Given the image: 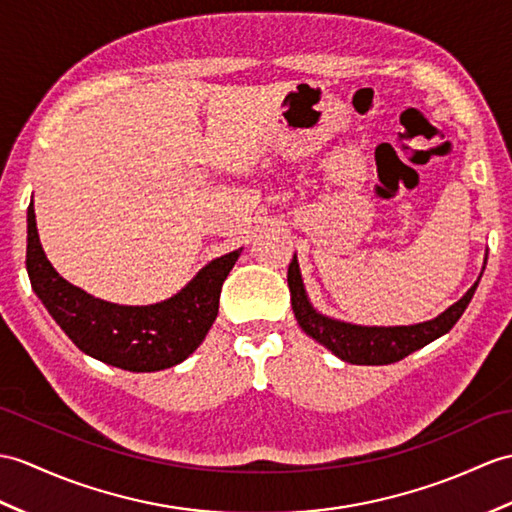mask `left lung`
Returning <instances> with one entry per match:
<instances>
[{"label":"left lung","instance_id":"1","mask_svg":"<svg viewBox=\"0 0 512 512\" xmlns=\"http://www.w3.org/2000/svg\"><path fill=\"white\" fill-rule=\"evenodd\" d=\"M486 268V257L484 266ZM482 272L478 281L462 294V299L454 305H449L443 314H438L432 320L417 325H397V327H377V325H355L340 320L334 316H327L318 312L314 303L307 296L305 283L301 277L299 259L296 255L290 261L288 268V285L292 294V310L296 316V323L301 325L307 336L314 338L318 344L349 364H364V366H382L392 364L406 358V355L423 349L425 344L434 342L436 338L445 336L447 331L458 323L462 312L467 310L471 303L475 288L482 279Z\"/></svg>","mask_w":512,"mask_h":512}]
</instances>
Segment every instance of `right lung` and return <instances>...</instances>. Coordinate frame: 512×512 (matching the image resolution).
Returning <instances> with one entry per match:
<instances>
[{
  "mask_svg": "<svg viewBox=\"0 0 512 512\" xmlns=\"http://www.w3.org/2000/svg\"><path fill=\"white\" fill-rule=\"evenodd\" d=\"M242 248L211 259L183 290L152 305H117L65 281L39 240L37 216L28 207L26 268L34 294L76 347L124 371L152 373L181 364L205 340L218 316L224 279Z\"/></svg>",
  "mask_w": 512,
  "mask_h": 512,
  "instance_id": "1",
  "label": "right lung"
}]
</instances>
